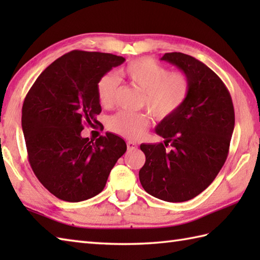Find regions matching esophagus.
<instances>
[{"label":"esophagus","mask_w":260,"mask_h":260,"mask_svg":"<svg viewBox=\"0 0 260 260\" xmlns=\"http://www.w3.org/2000/svg\"><path fill=\"white\" fill-rule=\"evenodd\" d=\"M137 148V145H136V143H134V142H127V150L128 151H135Z\"/></svg>","instance_id":"esophagus-1"}]
</instances>
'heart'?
Listing matches in <instances>:
<instances>
[{
    "instance_id": "1",
    "label": "heart",
    "mask_w": 260,
    "mask_h": 260,
    "mask_svg": "<svg viewBox=\"0 0 260 260\" xmlns=\"http://www.w3.org/2000/svg\"><path fill=\"white\" fill-rule=\"evenodd\" d=\"M120 76L143 92L141 106L157 119L178 113L190 95L191 81L183 71H170L151 58H141L119 70ZM119 89L114 74L104 75L97 82V95L104 106H112ZM150 117L142 113L119 112L108 120V127L127 139H139L145 133Z\"/></svg>"
}]
</instances>
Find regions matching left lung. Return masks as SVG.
<instances>
[{
    "label": "left lung",
    "mask_w": 260,
    "mask_h": 260,
    "mask_svg": "<svg viewBox=\"0 0 260 260\" xmlns=\"http://www.w3.org/2000/svg\"><path fill=\"white\" fill-rule=\"evenodd\" d=\"M161 60L189 76L190 95L178 113L156 126L164 144H142L146 161L140 170L144 190L159 200H191L212 183L227 159L235 109L227 87L203 62L181 52ZM170 144L171 148L167 150Z\"/></svg>",
    "instance_id": "obj_1"
}]
</instances>
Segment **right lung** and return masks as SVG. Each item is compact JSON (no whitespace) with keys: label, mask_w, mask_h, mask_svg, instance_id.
<instances>
[{"label":"right lung","mask_w":260,"mask_h":260,"mask_svg":"<svg viewBox=\"0 0 260 260\" xmlns=\"http://www.w3.org/2000/svg\"><path fill=\"white\" fill-rule=\"evenodd\" d=\"M125 58L74 50L38 77L22 106V129L29 163L38 180L60 200L79 202L101 193L127 146L106 133L84 139L85 125L98 124L97 82Z\"/></svg>","instance_id":"add662e5"}]
</instances>
